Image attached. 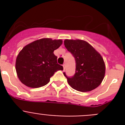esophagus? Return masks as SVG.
I'll return each mask as SVG.
<instances>
[{
  "label": "esophagus",
  "mask_w": 125,
  "mask_h": 125,
  "mask_svg": "<svg viewBox=\"0 0 125 125\" xmlns=\"http://www.w3.org/2000/svg\"><path fill=\"white\" fill-rule=\"evenodd\" d=\"M62 66H63V69H64V70L65 68H66V65H65V64H64L62 65Z\"/></svg>",
  "instance_id": "34e87169"
}]
</instances>
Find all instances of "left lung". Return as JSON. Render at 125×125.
<instances>
[{
    "mask_svg": "<svg viewBox=\"0 0 125 125\" xmlns=\"http://www.w3.org/2000/svg\"><path fill=\"white\" fill-rule=\"evenodd\" d=\"M67 50L76 61L75 74L68 77V83L77 91L87 92L93 90L101 83L105 74V64L101 55L89 44L83 40L64 41Z\"/></svg>",
    "mask_w": 125,
    "mask_h": 125,
    "instance_id": "8db88e82",
    "label": "left lung"
}]
</instances>
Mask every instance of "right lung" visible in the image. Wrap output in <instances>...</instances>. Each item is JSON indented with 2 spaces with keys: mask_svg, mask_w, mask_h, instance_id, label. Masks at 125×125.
Instances as JSON below:
<instances>
[{
  "mask_svg": "<svg viewBox=\"0 0 125 125\" xmlns=\"http://www.w3.org/2000/svg\"><path fill=\"white\" fill-rule=\"evenodd\" d=\"M62 44L61 39L44 38L25 46L19 53L15 62L17 76L22 83L30 88H40L50 81L56 71L63 70L54 54Z\"/></svg>",
  "mask_w": 125,
  "mask_h": 125,
  "instance_id": "add662e5",
  "label": "right lung"
}]
</instances>
